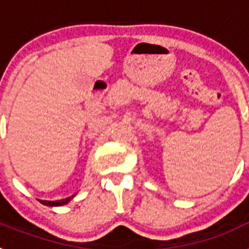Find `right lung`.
<instances>
[{
    "mask_svg": "<svg viewBox=\"0 0 249 249\" xmlns=\"http://www.w3.org/2000/svg\"><path fill=\"white\" fill-rule=\"evenodd\" d=\"M76 195L77 193H74V195L70 196V197H67V198L56 199V201H46V199H38V201L42 204H45V206H48V207H59V206H65V204L70 203V202L76 197Z\"/></svg>",
    "mask_w": 249,
    "mask_h": 249,
    "instance_id": "right-lung-1",
    "label": "right lung"
}]
</instances>
